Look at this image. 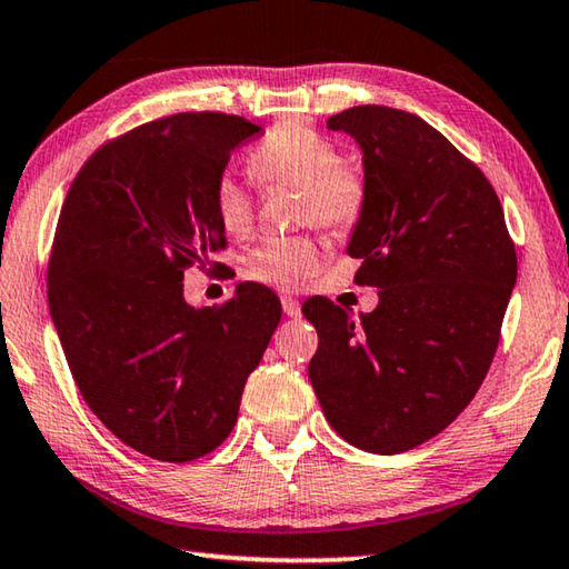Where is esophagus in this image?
<instances>
[{"label":"esophagus","instance_id":"obj_1","mask_svg":"<svg viewBox=\"0 0 569 569\" xmlns=\"http://www.w3.org/2000/svg\"><path fill=\"white\" fill-rule=\"evenodd\" d=\"M282 310H284L287 317H300V312H302L300 300H295V297L284 295V297H282Z\"/></svg>","mask_w":569,"mask_h":569}]
</instances>
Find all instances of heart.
<instances>
[{
	"label": "heart",
	"mask_w": 569,
	"mask_h": 569,
	"mask_svg": "<svg viewBox=\"0 0 569 569\" xmlns=\"http://www.w3.org/2000/svg\"><path fill=\"white\" fill-rule=\"evenodd\" d=\"M249 169L257 182L269 187H297V222L317 224L330 232H350L365 217L370 182L360 164L340 157L335 139L305 122H282L249 152ZM212 212L229 237H247L254 224V194L232 169L212 182ZM325 249L312 234L267 237L247 249L239 269L247 279L277 290H300L320 272Z\"/></svg>",
	"instance_id": "heart-1"
}]
</instances>
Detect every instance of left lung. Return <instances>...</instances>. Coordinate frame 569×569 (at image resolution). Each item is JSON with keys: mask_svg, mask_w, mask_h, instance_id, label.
Here are the masks:
<instances>
[{"mask_svg": "<svg viewBox=\"0 0 569 569\" xmlns=\"http://www.w3.org/2000/svg\"><path fill=\"white\" fill-rule=\"evenodd\" d=\"M360 142L370 202L355 227V284L375 312L302 305L320 345L310 382L335 432L400 455L432 440L480 390L500 345L517 252L490 179L417 114L362 104L327 119Z\"/></svg>", "mask_w": 569, "mask_h": 569, "instance_id": "left-lung-1", "label": "left lung"}]
</instances>
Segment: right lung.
Returning <instances> with one entry per match:
<instances>
[{
	"instance_id": "1",
	"label": "right lung",
	"mask_w": 569,
	"mask_h": 569,
	"mask_svg": "<svg viewBox=\"0 0 569 569\" xmlns=\"http://www.w3.org/2000/svg\"><path fill=\"white\" fill-rule=\"evenodd\" d=\"M259 132L224 112L139 124L87 159L59 212L47 300L69 372L107 430L152 460H199L227 440L282 317L254 282L222 305L184 302L187 269L227 247L214 177Z\"/></svg>"
}]
</instances>
